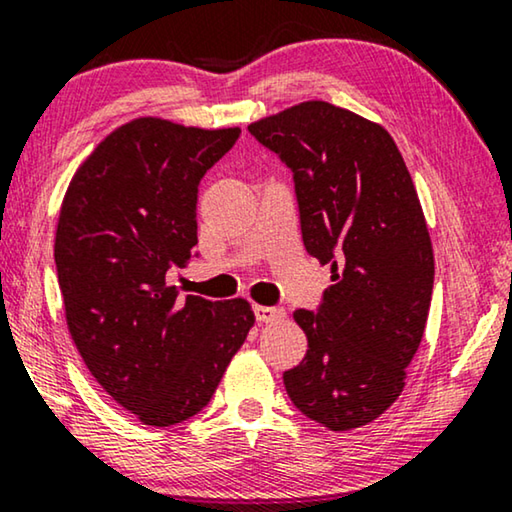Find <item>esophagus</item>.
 Segmentation results:
<instances>
[{
  "label": "esophagus",
  "mask_w": 512,
  "mask_h": 512,
  "mask_svg": "<svg viewBox=\"0 0 512 512\" xmlns=\"http://www.w3.org/2000/svg\"><path fill=\"white\" fill-rule=\"evenodd\" d=\"M255 317L259 324H271V322H278V319L285 317V310L269 308V305H255Z\"/></svg>",
  "instance_id": "esophagus-1"
}]
</instances>
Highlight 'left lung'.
I'll use <instances>...</instances> for the list:
<instances>
[{"label": "left lung", "mask_w": 512, "mask_h": 512, "mask_svg": "<svg viewBox=\"0 0 512 512\" xmlns=\"http://www.w3.org/2000/svg\"><path fill=\"white\" fill-rule=\"evenodd\" d=\"M294 177L303 246L331 266L319 308L296 310L308 352L282 375L294 407L333 432L398 400L421 345L434 255L414 181L379 124L324 101L248 126Z\"/></svg>", "instance_id": "obj_1"}]
</instances>
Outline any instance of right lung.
Returning a JSON list of instances; mask_svg holds the SVG:
<instances>
[{
	"instance_id": "add662e5",
	"label": "right lung",
	"mask_w": 512,
	"mask_h": 512,
	"mask_svg": "<svg viewBox=\"0 0 512 512\" xmlns=\"http://www.w3.org/2000/svg\"><path fill=\"white\" fill-rule=\"evenodd\" d=\"M239 135L135 119L98 144L61 204L55 264L68 331L103 391L147 425L207 407L255 324L248 301H181L165 285L195 255L197 186Z\"/></svg>"
}]
</instances>
